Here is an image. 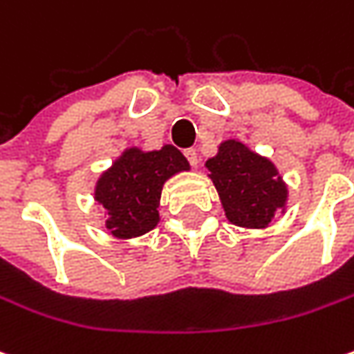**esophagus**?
<instances>
[{
    "mask_svg": "<svg viewBox=\"0 0 354 354\" xmlns=\"http://www.w3.org/2000/svg\"><path fill=\"white\" fill-rule=\"evenodd\" d=\"M184 154H186V158H188V162H190L194 168H196V166H198V162H200V158H198V152H196L194 148H188V150H186Z\"/></svg>",
    "mask_w": 354,
    "mask_h": 354,
    "instance_id": "1",
    "label": "esophagus"
}]
</instances>
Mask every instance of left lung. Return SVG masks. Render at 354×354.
Listing matches in <instances>:
<instances>
[{
	"label": "left lung",
	"instance_id": "obj_1",
	"mask_svg": "<svg viewBox=\"0 0 354 354\" xmlns=\"http://www.w3.org/2000/svg\"><path fill=\"white\" fill-rule=\"evenodd\" d=\"M227 222L245 230H266L287 212L289 186L275 162L238 138L222 140L216 156L206 160Z\"/></svg>",
	"mask_w": 354,
	"mask_h": 354
}]
</instances>
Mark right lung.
<instances>
[{
	"instance_id": "1",
	"label": "right lung",
	"mask_w": 354,
	"mask_h": 354,
	"mask_svg": "<svg viewBox=\"0 0 354 354\" xmlns=\"http://www.w3.org/2000/svg\"><path fill=\"white\" fill-rule=\"evenodd\" d=\"M188 170L186 156L172 145H162L158 150L124 148L95 184V202L104 209L109 234L116 239H132L154 230L160 222L164 184Z\"/></svg>"
}]
</instances>
